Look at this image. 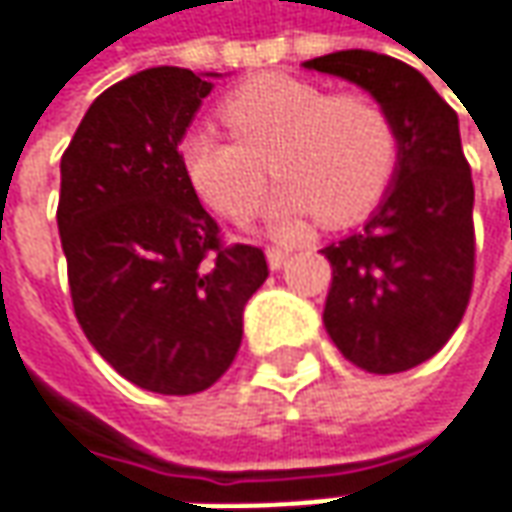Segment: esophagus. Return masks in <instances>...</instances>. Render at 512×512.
Returning <instances> with one entry per match:
<instances>
[{"label": "esophagus", "instance_id": "34e87169", "mask_svg": "<svg viewBox=\"0 0 512 512\" xmlns=\"http://www.w3.org/2000/svg\"><path fill=\"white\" fill-rule=\"evenodd\" d=\"M266 257H269V266H272V269H280V266L289 260V249H283V246H269Z\"/></svg>", "mask_w": 512, "mask_h": 512}]
</instances>
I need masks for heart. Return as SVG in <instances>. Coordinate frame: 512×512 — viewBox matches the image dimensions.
<instances>
[{"mask_svg": "<svg viewBox=\"0 0 512 512\" xmlns=\"http://www.w3.org/2000/svg\"><path fill=\"white\" fill-rule=\"evenodd\" d=\"M221 115L232 135L198 121L181 135L178 161L203 201L229 218L257 209L263 158L283 181L266 209L277 232H294L314 215L357 221L394 178L399 135L374 96H331L294 76H260L223 98Z\"/></svg>", "mask_w": 512, "mask_h": 512, "instance_id": "1", "label": "heart"}]
</instances>
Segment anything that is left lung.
I'll return each mask as SVG.
<instances>
[{
  "label": "left lung",
  "mask_w": 512,
  "mask_h": 512,
  "mask_svg": "<svg viewBox=\"0 0 512 512\" xmlns=\"http://www.w3.org/2000/svg\"><path fill=\"white\" fill-rule=\"evenodd\" d=\"M306 67L360 84L397 127L399 167L385 201L360 232L323 249V323L345 360L399 374L448 343L473 289V178L459 118L419 70L391 56L340 50Z\"/></svg>",
  "instance_id": "obj_1"
}]
</instances>
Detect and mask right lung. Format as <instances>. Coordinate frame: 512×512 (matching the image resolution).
Instances as JSON below:
<instances>
[{
    "mask_svg": "<svg viewBox=\"0 0 512 512\" xmlns=\"http://www.w3.org/2000/svg\"><path fill=\"white\" fill-rule=\"evenodd\" d=\"M209 76V73H206ZM212 81L150 67L90 104L62 155L59 235L81 331L124 379L186 397L226 374L263 249L223 243L178 141Z\"/></svg>",
    "mask_w": 512,
    "mask_h": 512,
    "instance_id": "add662e5",
    "label": "right lung"
}]
</instances>
